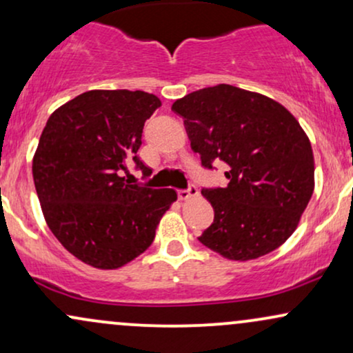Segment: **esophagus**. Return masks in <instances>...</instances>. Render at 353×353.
I'll use <instances>...</instances> for the list:
<instances>
[{
  "label": "esophagus",
  "instance_id": "esophagus-1",
  "mask_svg": "<svg viewBox=\"0 0 353 353\" xmlns=\"http://www.w3.org/2000/svg\"><path fill=\"white\" fill-rule=\"evenodd\" d=\"M177 195H179L181 201H188V199L194 197V195H197V188H195V185H189L188 189L177 190Z\"/></svg>",
  "mask_w": 353,
  "mask_h": 353
}]
</instances>
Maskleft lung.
<instances>
[{
	"label": "left lung",
	"instance_id": "obj_1",
	"mask_svg": "<svg viewBox=\"0 0 353 353\" xmlns=\"http://www.w3.org/2000/svg\"><path fill=\"white\" fill-rule=\"evenodd\" d=\"M202 165L227 164V188L202 189L214 223L199 236L212 252L248 261L281 246L314 192L311 141L270 97L220 83L172 103Z\"/></svg>",
	"mask_w": 353,
	"mask_h": 353
}]
</instances>
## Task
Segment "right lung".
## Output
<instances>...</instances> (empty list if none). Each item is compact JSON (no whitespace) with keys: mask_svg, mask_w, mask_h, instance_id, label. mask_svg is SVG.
Returning <instances> with one entry per match:
<instances>
[{"mask_svg":"<svg viewBox=\"0 0 353 353\" xmlns=\"http://www.w3.org/2000/svg\"><path fill=\"white\" fill-rule=\"evenodd\" d=\"M161 100L141 90H90L50 114L32 159V177L50 232L85 265L117 270L150 248L174 189L131 184L144 121Z\"/></svg>","mask_w":353,"mask_h":353,"instance_id":"1","label":"right lung"}]
</instances>
